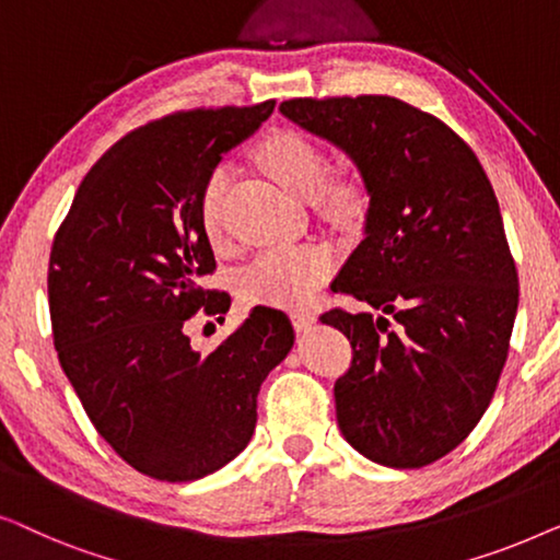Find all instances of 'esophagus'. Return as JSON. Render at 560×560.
Returning a JSON list of instances; mask_svg holds the SVG:
<instances>
[{
    "instance_id": "obj_1",
    "label": "esophagus",
    "mask_w": 560,
    "mask_h": 560,
    "mask_svg": "<svg viewBox=\"0 0 560 560\" xmlns=\"http://www.w3.org/2000/svg\"><path fill=\"white\" fill-rule=\"evenodd\" d=\"M314 322H317V314L310 312V310H294V312H291V325H294L299 332L310 329Z\"/></svg>"
}]
</instances>
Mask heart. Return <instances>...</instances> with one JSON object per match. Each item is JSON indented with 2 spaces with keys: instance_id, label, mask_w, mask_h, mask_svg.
Here are the masks:
<instances>
[{
  "instance_id": "heart-1",
  "label": "heart",
  "mask_w": 560,
  "mask_h": 560,
  "mask_svg": "<svg viewBox=\"0 0 560 560\" xmlns=\"http://www.w3.org/2000/svg\"><path fill=\"white\" fill-rule=\"evenodd\" d=\"M258 162L283 190L302 200L319 194L322 210L335 220H352L362 210V190L352 179L327 183V156L317 144L296 131H277L258 147ZM231 179L228 167H218L205 179L200 192V223L210 241L220 235V205ZM335 269L332 250L322 243L273 246L258 254L241 271V296L250 304L302 306Z\"/></svg>"
}]
</instances>
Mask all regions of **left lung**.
<instances>
[{
    "mask_svg": "<svg viewBox=\"0 0 560 560\" xmlns=\"http://www.w3.org/2000/svg\"><path fill=\"white\" fill-rule=\"evenodd\" d=\"M279 112L348 154L370 200L332 289L377 317H319L352 345L337 427L370 462L427 467L477 427L508 360L517 271L490 179L444 121L398 98H291Z\"/></svg>",
    "mask_w": 560,
    "mask_h": 560,
    "instance_id": "8db88e82",
    "label": "left lung"
}]
</instances>
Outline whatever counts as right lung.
Here are the masks:
<instances>
[{
  "label": "right lung",
  "mask_w": 560,
  "mask_h": 560,
  "mask_svg": "<svg viewBox=\"0 0 560 560\" xmlns=\"http://www.w3.org/2000/svg\"><path fill=\"white\" fill-rule=\"evenodd\" d=\"M273 101L164 116L108 149L50 250L55 350L93 427L141 475L192 482L248 446L261 383L294 348L287 314L254 306L210 355L185 322L225 314L200 223L205 179L269 119Z\"/></svg>",
  "instance_id": "right-lung-1"
}]
</instances>
